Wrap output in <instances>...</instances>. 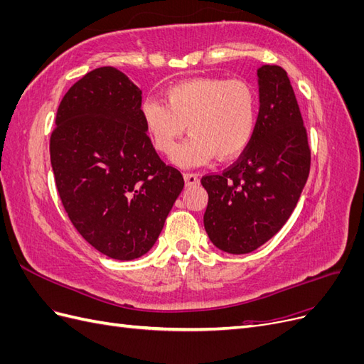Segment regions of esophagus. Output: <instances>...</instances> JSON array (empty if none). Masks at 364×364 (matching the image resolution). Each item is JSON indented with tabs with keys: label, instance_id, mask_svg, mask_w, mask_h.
Here are the masks:
<instances>
[{
	"label": "esophagus",
	"instance_id": "1",
	"mask_svg": "<svg viewBox=\"0 0 364 364\" xmlns=\"http://www.w3.org/2000/svg\"><path fill=\"white\" fill-rule=\"evenodd\" d=\"M183 179H185L186 185H196V183H199V181H200L199 174H196V173H185Z\"/></svg>",
	"mask_w": 364,
	"mask_h": 364
}]
</instances>
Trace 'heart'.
<instances>
[{
  "label": "heart",
  "mask_w": 364,
  "mask_h": 364,
  "mask_svg": "<svg viewBox=\"0 0 364 364\" xmlns=\"http://www.w3.org/2000/svg\"><path fill=\"white\" fill-rule=\"evenodd\" d=\"M139 115L153 146L170 155L183 135L191 138L176 150L173 161L181 167H199L211 161L238 156L257 127L258 100L243 80L206 77L174 85L162 94V102L147 97Z\"/></svg>",
  "instance_id": "obj_1"
}]
</instances>
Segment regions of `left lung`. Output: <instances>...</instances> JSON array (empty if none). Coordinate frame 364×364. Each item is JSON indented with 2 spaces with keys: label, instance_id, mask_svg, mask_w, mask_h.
<instances>
[{
  "label": "left lung",
  "instance_id": "8db88e82",
  "mask_svg": "<svg viewBox=\"0 0 364 364\" xmlns=\"http://www.w3.org/2000/svg\"><path fill=\"white\" fill-rule=\"evenodd\" d=\"M259 114L249 146L222 174L202 178L206 234L220 250L243 255L279 232L299 200L311 151L290 79L278 65L258 70Z\"/></svg>",
  "mask_w": 364,
  "mask_h": 364
}]
</instances>
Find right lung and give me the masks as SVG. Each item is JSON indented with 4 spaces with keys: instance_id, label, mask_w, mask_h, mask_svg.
I'll return each instance as SVG.
<instances>
[{
    "instance_id": "obj_1",
    "label": "right lung",
    "mask_w": 364,
    "mask_h": 364,
    "mask_svg": "<svg viewBox=\"0 0 364 364\" xmlns=\"http://www.w3.org/2000/svg\"><path fill=\"white\" fill-rule=\"evenodd\" d=\"M142 91L114 67L83 75L65 94L50 139L65 211L103 255L130 261L147 253L183 190L139 115Z\"/></svg>"
}]
</instances>
